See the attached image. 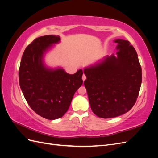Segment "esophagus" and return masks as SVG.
Instances as JSON below:
<instances>
[{"mask_svg": "<svg viewBox=\"0 0 158 158\" xmlns=\"http://www.w3.org/2000/svg\"><path fill=\"white\" fill-rule=\"evenodd\" d=\"M85 79H86V76H85V74H83V76H82V80H83V81H84Z\"/></svg>", "mask_w": 158, "mask_h": 158, "instance_id": "esophagus-1", "label": "esophagus"}]
</instances>
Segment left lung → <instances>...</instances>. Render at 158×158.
<instances>
[{"instance_id":"1","label":"left lung","mask_w":158,"mask_h":158,"mask_svg":"<svg viewBox=\"0 0 158 158\" xmlns=\"http://www.w3.org/2000/svg\"><path fill=\"white\" fill-rule=\"evenodd\" d=\"M117 56L84 70L91 109L103 118L120 116L135 104L142 83V69L134 47L127 40H116Z\"/></svg>"}]
</instances>
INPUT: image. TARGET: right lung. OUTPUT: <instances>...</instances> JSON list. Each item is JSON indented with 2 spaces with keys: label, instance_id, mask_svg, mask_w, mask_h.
Segmentation results:
<instances>
[{
  "label": "right lung",
  "instance_id": "right-lung-1",
  "mask_svg": "<svg viewBox=\"0 0 158 158\" xmlns=\"http://www.w3.org/2000/svg\"><path fill=\"white\" fill-rule=\"evenodd\" d=\"M59 35L41 36L28 45L22 57L19 82L30 107L49 120L59 118L68 111L74 93L82 85V70L69 74L62 69H50L43 63V56Z\"/></svg>",
  "mask_w": 158,
  "mask_h": 158
}]
</instances>
